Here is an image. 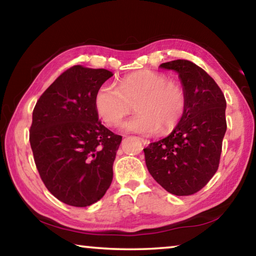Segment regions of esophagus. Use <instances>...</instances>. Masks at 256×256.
Returning <instances> with one entry per match:
<instances>
[{
    "mask_svg": "<svg viewBox=\"0 0 256 256\" xmlns=\"http://www.w3.org/2000/svg\"><path fill=\"white\" fill-rule=\"evenodd\" d=\"M139 139L141 140V142H142V144H144V146H148V144H149V142H150L149 140H147V139H144V138H139Z\"/></svg>",
    "mask_w": 256,
    "mask_h": 256,
    "instance_id": "obj_1",
    "label": "esophagus"
}]
</instances>
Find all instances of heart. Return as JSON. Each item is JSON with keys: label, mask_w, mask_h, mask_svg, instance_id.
<instances>
[{"label": "heart", "mask_w": 256, "mask_h": 256, "mask_svg": "<svg viewBox=\"0 0 256 256\" xmlns=\"http://www.w3.org/2000/svg\"><path fill=\"white\" fill-rule=\"evenodd\" d=\"M134 116L122 128L140 134L173 131L182 120L186 107V93L180 82L168 80L164 72L141 70L120 80L118 86L104 84L96 90L94 108L108 126H116L132 110Z\"/></svg>", "instance_id": "1"}]
</instances>
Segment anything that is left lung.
I'll return each instance as SVG.
<instances>
[{"label":"left lung","mask_w":256,"mask_h":256,"mask_svg":"<svg viewBox=\"0 0 256 256\" xmlns=\"http://www.w3.org/2000/svg\"><path fill=\"white\" fill-rule=\"evenodd\" d=\"M178 72L186 93V107L171 134L144 149L152 176L166 192L190 196L208 184L220 164L226 134V98L202 68L178 59L160 64Z\"/></svg>","instance_id":"8db88e82"}]
</instances>
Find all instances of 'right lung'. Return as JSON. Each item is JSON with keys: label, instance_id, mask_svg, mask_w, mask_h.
<instances>
[{"label": "right lung", "instance_id": "right-lung-1", "mask_svg": "<svg viewBox=\"0 0 256 256\" xmlns=\"http://www.w3.org/2000/svg\"><path fill=\"white\" fill-rule=\"evenodd\" d=\"M112 72L80 64L64 72L33 110L30 142L46 189L64 204L86 208L104 196L122 136L104 128L94 108Z\"/></svg>", "mask_w": 256, "mask_h": 256}]
</instances>
